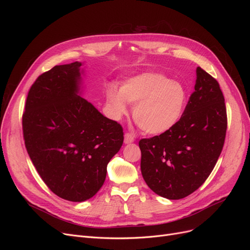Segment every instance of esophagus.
Returning <instances> with one entry per match:
<instances>
[{"label":"esophagus","mask_w":250,"mask_h":250,"mask_svg":"<svg viewBox=\"0 0 250 250\" xmlns=\"http://www.w3.org/2000/svg\"><path fill=\"white\" fill-rule=\"evenodd\" d=\"M134 141H135V138L132 134H129V133L125 134V144H130V143H133Z\"/></svg>","instance_id":"1"}]
</instances>
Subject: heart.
<instances>
[{
  "label": "heart",
  "instance_id": "heart-1",
  "mask_svg": "<svg viewBox=\"0 0 250 250\" xmlns=\"http://www.w3.org/2000/svg\"><path fill=\"white\" fill-rule=\"evenodd\" d=\"M106 101L111 114L120 120L134 105L137 125L148 135H162L173 128L186 110L188 90L180 82L160 73H144L124 81L120 90L110 87Z\"/></svg>",
  "mask_w": 250,
  "mask_h": 250
}]
</instances>
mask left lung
<instances>
[{"mask_svg": "<svg viewBox=\"0 0 250 250\" xmlns=\"http://www.w3.org/2000/svg\"><path fill=\"white\" fill-rule=\"evenodd\" d=\"M226 129L225 99L220 85L198 67L194 92L178 124L162 135L139 142L144 180L165 199L186 198L213 171Z\"/></svg>", "mask_w": 250, "mask_h": 250, "instance_id": "1", "label": "left lung"}]
</instances>
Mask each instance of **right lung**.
I'll return each mask as SVG.
<instances>
[{
  "label": "right lung",
  "instance_id": "1",
  "mask_svg": "<svg viewBox=\"0 0 250 250\" xmlns=\"http://www.w3.org/2000/svg\"><path fill=\"white\" fill-rule=\"evenodd\" d=\"M81 65H56L31 86L22 117L25 147L48 188L70 202H84L103 186L107 164L124 132L81 97Z\"/></svg>",
  "mask_w": 250,
  "mask_h": 250
}]
</instances>
